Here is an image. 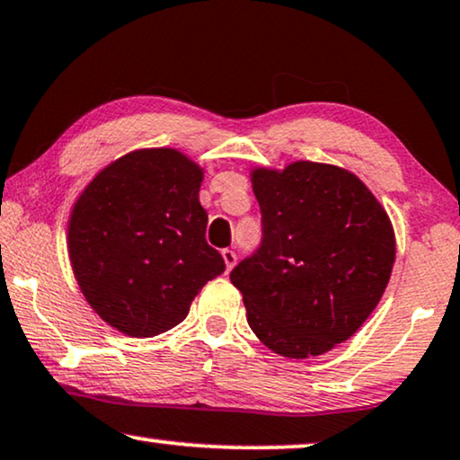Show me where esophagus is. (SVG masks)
Segmentation results:
<instances>
[{
	"mask_svg": "<svg viewBox=\"0 0 460 460\" xmlns=\"http://www.w3.org/2000/svg\"><path fill=\"white\" fill-rule=\"evenodd\" d=\"M223 261H225V264H227V270H231L233 267H235V262H237L235 250H231V248L223 250Z\"/></svg>",
	"mask_w": 460,
	"mask_h": 460,
	"instance_id": "esophagus-1",
	"label": "esophagus"
}]
</instances>
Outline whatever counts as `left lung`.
<instances>
[{
    "label": "left lung",
    "mask_w": 460,
    "mask_h": 460,
    "mask_svg": "<svg viewBox=\"0 0 460 460\" xmlns=\"http://www.w3.org/2000/svg\"><path fill=\"white\" fill-rule=\"evenodd\" d=\"M261 245L231 270L248 325L270 350L308 358L357 333L390 281L385 210L344 168L294 163L252 174Z\"/></svg>",
    "instance_id": "obj_1"
}]
</instances>
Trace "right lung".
<instances>
[{"label":"right lung","instance_id":"add662e5","mask_svg":"<svg viewBox=\"0 0 460 460\" xmlns=\"http://www.w3.org/2000/svg\"><path fill=\"white\" fill-rule=\"evenodd\" d=\"M199 183L202 171L183 154L141 150L103 168L75 204L68 252L81 292L131 338L179 325L225 270L221 252L206 242Z\"/></svg>","mask_w":460,"mask_h":460}]
</instances>
